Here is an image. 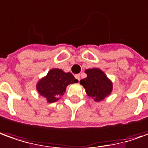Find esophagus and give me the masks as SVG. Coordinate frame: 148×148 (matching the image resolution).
<instances>
[{
  "label": "esophagus",
  "instance_id": "1",
  "mask_svg": "<svg viewBox=\"0 0 148 148\" xmlns=\"http://www.w3.org/2000/svg\"><path fill=\"white\" fill-rule=\"evenodd\" d=\"M75 77H76V79L78 80H80V74H76V76H75Z\"/></svg>",
  "mask_w": 148,
  "mask_h": 148
}]
</instances>
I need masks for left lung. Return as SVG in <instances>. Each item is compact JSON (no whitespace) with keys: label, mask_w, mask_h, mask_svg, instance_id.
<instances>
[{"label":"left lung","mask_w":148,"mask_h":148,"mask_svg":"<svg viewBox=\"0 0 148 148\" xmlns=\"http://www.w3.org/2000/svg\"><path fill=\"white\" fill-rule=\"evenodd\" d=\"M85 73L87 77L80 80V84L84 87L88 97L95 101H100L110 94L112 83L101 70L92 68L86 70Z\"/></svg>","instance_id":"left-lung-1"}]
</instances>
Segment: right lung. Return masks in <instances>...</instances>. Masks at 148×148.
Instances as JSON below:
<instances>
[{
	"label": "right lung",
	"instance_id": "obj_1",
	"mask_svg": "<svg viewBox=\"0 0 148 148\" xmlns=\"http://www.w3.org/2000/svg\"><path fill=\"white\" fill-rule=\"evenodd\" d=\"M78 80L72 73H65L61 69H52L37 84L39 94L47 98L48 102H55L64 95L68 84L77 83Z\"/></svg>",
	"mask_w": 148,
	"mask_h": 148
}]
</instances>
